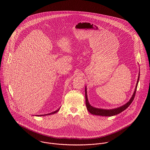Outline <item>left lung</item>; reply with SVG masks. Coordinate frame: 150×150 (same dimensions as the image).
Returning <instances> with one entry per match:
<instances>
[{
  "label": "left lung",
  "instance_id": "8db88e82",
  "mask_svg": "<svg viewBox=\"0 0 150 150\" xmlns=\"http://www.w3.org/2000/svg\"><path fill=\"white\" fill-rule=\"evenodd\" d=\"M139 77H140V71L139 73V76H138L136 86V87H135L134 92H133L131 98L130 99V100H129L128 102L126 104L124 105L123 106H122L121 107H117V108H112V109L99 108H96V107L92 106L89 104L88 99L86 86V90H85V93H86V104L88 111L91 114H92L93 115H100V116H103H103H105V117H111V116L117 115V114H120V112H122L123 111H124L125 109H127L129 106V105L132 103V102H133V99L134 98L136 92V89H137V86L138 83H139Z\"/></svg>",
  "mask_w": 150,
  "mask_h": 150
}]
</instances>
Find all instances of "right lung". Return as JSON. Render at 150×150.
Returning a JSON list of instances; mask_svg holds the SVG:
<instances>
[{
	"label": "right lung",
	"instance_id": "1",
	"mask_svg": "<svg viewBox=\"0 0 150 150\" xmlns=\"http://www.w3.org/2000/svg\"><path fill=\"white\" fill-rule=\"evenodd\" d=\"M59 109H60V108H58L57 110H56V111H53V112H50V113H49V114H43V115H36V116H38V117H41V116H45V115H51V114H55L56 112H57L59 110Z\"/></svg>",
	"mask_w": 150,
	"mask_h": 150
}]
</instances>
